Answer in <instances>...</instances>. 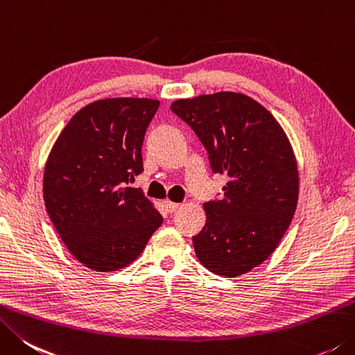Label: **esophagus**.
<instances>
[{
    "label": "esophagus",
    "instance_id": "esophagus-1",
    "mask_svg": "<svg viewBox=\"0 0 355 355\" xmlns=\"http://www.w3.org/2000/svg\"><path fill=\"white\" fill-rule=\"evenodd\" d=\"M165 207H166V210H168L170 213H173V211H176L179 207H180V204H178V202H173V200H165Z\"/></svg>",
    "mask_w": 355,
    "mask_h": 355
}]
</instances>
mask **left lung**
Here are the masks:
<instances>
[{
	"instance_id": "8db88e82",
	"label": "left lung",
	"mask_w": 355,
	"mask_h": 355,
	"mask_svg": "<svg viewBox=\"0 0 355 355\" xmlns=\"http://www.w3.org/2000/svg\"><path fill=\"white\" fill-rule=\"evenodd\" d=\"M171 111L196 132L213 173L227 175L219 200L204 204L205 225L193 236L205 269L236 278L269 258L297 210V159L283 126L241 92L179 98Z\"/></svg>"
}]
</instances>
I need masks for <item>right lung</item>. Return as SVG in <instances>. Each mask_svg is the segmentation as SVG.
<instances>
[{
    "instance_id": "obj_1",
    "label": "right lung",
    "mask_w": 355,
    "mask_h": 355,
    "mask_svg": "<svg viewBox=\"0 0 355 355\" xmlns=\"http://www.w3.org/2000/svg\"><path fill=\"white\" fill-rule=\"evenodd\" d=\"M160 102L100 98L60 132L46 160L43 198L57 233L78 263L114 272L140 257L164 218L139 189L142 145Z\"/></svg>"
}]
</instances>
